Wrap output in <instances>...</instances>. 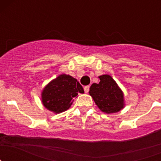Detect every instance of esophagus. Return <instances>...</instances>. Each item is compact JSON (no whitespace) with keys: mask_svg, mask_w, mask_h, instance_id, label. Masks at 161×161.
Listing matches in <instances>:
<instances>
[{"mask_svg":"<svg viewBox=\"0 0 161 161\" xmlns=\"http://www.w3.org/2000/svg\"><path fill=\"white\" fill-rule=\"evenodd\" d=\"M84 90H85V93H89V85H87V86H85V87H84Z\"/></svg>","mask_w":161,"mask_h":161,"instance_id":"esophagus-1","label":"esophagus"}]
</instances>
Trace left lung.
Instances as JSON below:
<instances>
[{
  "label": "left lung",
  "instance_id": "left-lung-1",
  "mask_svg": "<svg viewBox=\"0 0 161 161\" xmlns=\"http://www.w3.org/2000/svg\"><path fill=\"white\" fill-rule=\"evenodd\" d=\"M100 82L93 83L89 88V95L97 107L106 114L120 111L124 108V96L122 89L109 75L99 76Z\"/></svg>",
  "mask_w": 161,
  "mask_h": 161
}]
</instances>
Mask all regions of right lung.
<instances>
[{"instance_id": "1", "label": "right lung", "mask_w": 161, "mask_h": 161, "mask_svg": "<svg viewBox=\"0 0 161 161\" xmlns=\"http://www.w3.org/2000/svg\"><path fill=\"white\" fill-rule=\"evenodd\" d=\"M84 89L77 80L66 74H61L45 86L42 92L44 107L55 114H59L70 108L78 93Z\"/></svg>"}]
</instances>
